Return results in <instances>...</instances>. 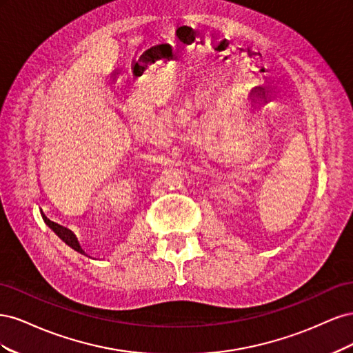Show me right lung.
<instances>
[{
	"mask_svg": "<svg viewBox=\"0 0 353 353\" xmlns=\"http://www.w3.org/2000/svg\"><path fill=\"white\" fill-rule=\"evenodd\" d=\"M48 223H50V221H48ZM51 223H52V225H54V222H51ZM52 230H54V228H52ZM54 231H56V230H54ZM57 234H59V232H57Z\"/></svg>",
	"mask_w": 353,
	"mask_h": 353,
	"instance_id": "right-lung-1",
	"label": "right lung"
}]
</instances>
